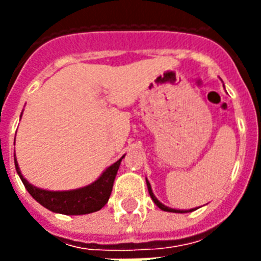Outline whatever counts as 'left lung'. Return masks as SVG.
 <instances>
[{
	"label": "left lung",
	"mask_w": 261,
	"mask_h": 261,
	"mask_svg": "<svg viewBox=\"0 0 261 261\" xmlns=\"http://www.w3.org/2000/svg\"><path fill=\"white\" fill-rule=\"evenodd\" d=\"M146 184H147V190H149V194H150L151 199H153V202H154L155 204H157V206H159L160 208H161V210L169 211V213H188V211H194V208H192V210H174V208H169V207L164 206L163 203L159 202V199H157V198H155V196H154V194H153V191H151L150 182L147 181V180H146Z\"/></svg>",
	"instance_id": "left-lung-1"
}]
</instances>
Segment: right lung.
<instances>
[{
	"label": "right lung",
	"mask_w": 261,
	"mask_h": 261,
	"mask_svg": "<svg viewBox=\"0 0 261 261\" xmlns=\"http://www.w3.org/2000/svg\"><path fill=\"white\" fill-rule=\"evenodd\" d=\"M122 159L107 168L94 182L84 187V188L73 191H46L36 188L22 177L16 159H14V165H16V171H17L27 191L43 207H46L54 213H59V214L81 215L94 213L106 206L110 199L111 192H112L115 177H116Z\"/></svg>",
	"instance_id": "right-lung-1"
}]
</instances>
